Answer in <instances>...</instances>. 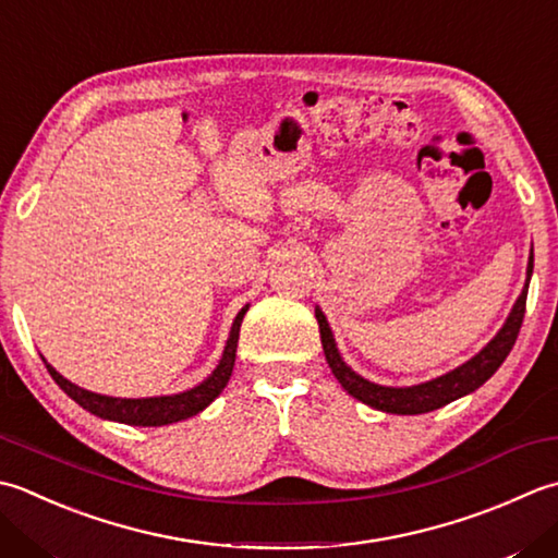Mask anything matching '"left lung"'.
Here are the masks:
<instances>
[{
  "instance_id": "left-lung-1",
  "label": "left lung",
  "mask_w": 558,
  "mask_h": 558,
  "mask_svg": "<svg viewBox=\"0 0 558 558\" xmlns=\"http://www.w3.org/2000/svg\"><path fill=\"white\" fill-rule=\"evenodd\" d=\"M532 256H530V266H527V280L532 276ZM530 286V282H527ZM527 286L522 290V294L512 307L508 322L504 329L498 331V336L490 341L482 353L474 355L469 363L462 367L452 369L438 379L425 381V385L416 387H379L375 381H367L360 375H355L351 367H348L341 355L336 351L333 336L329 324H326V316L322 310H316V322H319V333H322V345H324V355L326 363H329L331 373L336 379L341 381V387L348 391V395L355 397L357 401L367 403L377 411H387V413H399V416H416V413H428L445 407L454 399H460L469 391H474L484 385V381L496 373V369L504 365V360L512 351V345L518 341L522 319H525V304H527Z\"/></svg>"
}]
</instances>
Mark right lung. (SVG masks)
Here are the masks:
<instances>
[{
  "instance_id": "1",
  "label": "right lung",
  "mask_w": 558,
  "mask_h": 558,
  "mask_svg": "<svg viewBox=\"0 0 558 558\" xmlns=\"http://www.w3.org/2000/svg\"><path fill=\"white\" fill-rule=\"evenodd\" d=\"M246 310L248 307H244L236 314V319L232 324V333H229L222 360H220V365L215 367V373L207 377L203 385L183 391V395L155 397V399L101 397V395H94V391H86L82 387L72 385V381L64 379L58 369L50 367L46 360H43V363H46L50 377L58 381V387L64 391V395L80 403L82 409L92 411L98 418H108V421H118V423H128V425H169V423L195 416V413H201L207 403L220 397V391L227 387L229 377H232L236 343H239V326H242Z\"/></svg>"
}]
</instances>
